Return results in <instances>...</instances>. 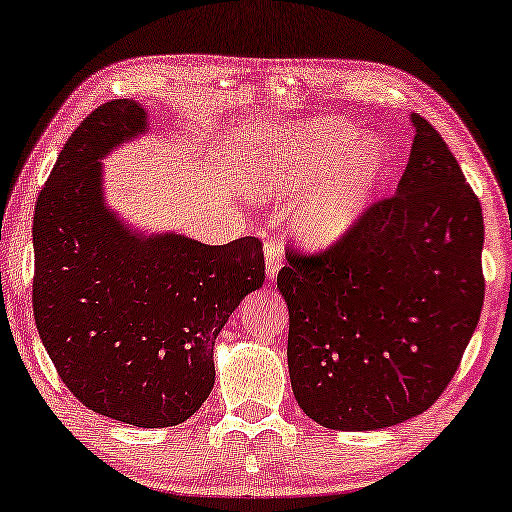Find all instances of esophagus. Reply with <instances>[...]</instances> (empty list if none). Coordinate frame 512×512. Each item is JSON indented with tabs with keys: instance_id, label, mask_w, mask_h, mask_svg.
<instances>
[{
	"instance_id": "esophagus-1",
	"label": "esophagus",
	"mask_w": 512,
	"mask_h": 512,
	"mask_svg": "<svg viewBox=\"0 0 512 512\" xmlns=\"http://www.w3.org/2000/svg\"><path fill=\"white\" fill-rule=\"evenodd\" d=\"M264 264H266V278L273 282L275 278H278V271L282 269L280 243H266V246H264Z\"/></svg>"
}]
</instances>
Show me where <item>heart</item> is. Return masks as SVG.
I'll return each instance as SVG.
<instances>
[{
	"mask_svg": "<svg viewBox=\"0 0 512 512\" xmlns=\"http://www.w3.org/2000/svg\"><path fill=\"white\" fill-rule=\"evenodd\" d=\"M392 150L348 120H310L257 139L246 157V189L255 198L296 200L294 227L314 248L335 246L376 202Z\"/></svg>",
	"mask_w": 512,
	"mask_h": 512,
	"instance_id": "b5f03b06",
	"label": "heart"
}]
</instances>
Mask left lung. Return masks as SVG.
<instances>
[{
	"label": "left lung",
	"mask_w": 512,
	"mask_h": 512,
	"mask_svg": "<svg viewBox=\"0 0 512 512\" xmlns=\"http://www.w3.org/2000/svg\"><path fill=\"white\" fill-rule=\"evenodd\" d=\"M396 193L326 253H287V362L300 410L332 431L426 412L451 383L483 307V212L417 113Z\"/></svg>",
	"instance_id": "left-lung-1"
}]
</instances>
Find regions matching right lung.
Instances as JSON below:
<instances>
[{
  "instance_id": "right-lung-1",
  "label": "right lung",
  "mask_w": 512,
  "mask_h": 512,
  "mask_svg": "<svg viewBox=\"0 0 512 512\" xmlns=\"http://www.w3.org/2000/svg\"><path fill=\"white\" fill-rule=\"evenodd\" d=\"M141 102L81 120L34 214V316L56 371L97 415L139 428L189 419L214 389V342L264 285L255 237L207 246L129 227L104 198L102 159L148 134Z\"/></svg>"
}]
</instances>
